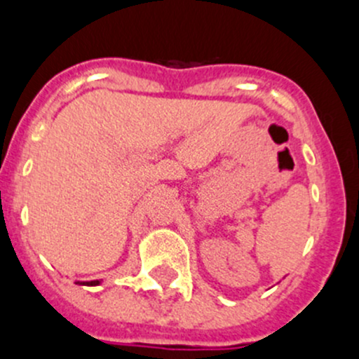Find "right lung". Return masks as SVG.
Masks as SVG:
<instances>
[{
    "label": "right lung",
    "instance_id": "1",
    "mask_svg": "<svg viewBox=\"0 0 359 359\" xmlns=\"http://www.w3.org/2000/svg\"><path fill=\"white\" fill-rule=\"evenodd\" d=\"M83 285H90V287H93V285H99V280H97V281H86V283H83Z\"/></svg>",
    "mask_w": 359,
    "mask_h": 359
}]
</instances>
